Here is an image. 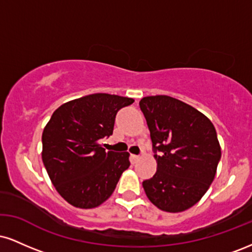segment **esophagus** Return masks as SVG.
Listing matches in <instances>:
<instances>
[{
    "label": "esophagus",
    "instance_id": "34e87169",
    "mask_svg": "<svg viewBox=\"0 0 252 252\" xmlns=\"http://www.w3.org/2000/svg\"><path fill=\"white\" fill-rule=\"evenodd\" d=\"M138 161H140V156L134 155V154L130 155V162H131L132 164H136L138 162Z\"/></svg>",
    "mask_w": 252,
    "mask_h": 252
}]
</instances>
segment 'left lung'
Here are the masks:
<instances>
[{"mask_svg":"<svg viewBox=\"0 0 252 252\" xmlns=\"http://www.w3.org/2000/svg\"><path fill=\"white\" fill-rule=\"evenodd\" d=\"M150 131L156 173L142 186L158 209L178 213L204 196L215 180L221 149L212 122L176 98L148 96L141 99Z\"/></svg>","mask_w":252,"mask_h":252,"instance_id":"8db88e82","label":"left lung"}]
</instances>
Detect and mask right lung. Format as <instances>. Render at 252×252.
I'll list each match as a JSON object with an SVG mask.
<instances>
[{"label": "right lung", "instance_id": "add662e5", "mask_svg": "<svg viewBox=\"0 0 252 252\" xmlns=\"http://www.w3.org/2000/svg\"><path fill=\"white\" fill-rule=\"evenodd\" d=\"M132 102L117 94H89L63 103L46 124L42 162L57 192L72 206L102 205L129 168V153L105 150L100 140L112 135L117 111Z\"/></svg>", "mask_w": 252, "mask_h": 252}]
</instances>
